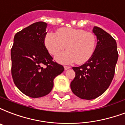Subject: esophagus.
I'll return each instance as SVG.
<instances>
[{
    "label": "esophagus",
    "instance_id": "esophagus-1",
    "mask_svg": "<svg viewBox=\"0 0 125 125\" xmlns=\"http://www.w3.org/2000/svg\"><path fill=\"white\" fill-rule=\"evenodd\" d=\"M64 70H68V69H69V68H70V66H64Z\"/></svg>",
    "mask_w": 125,
    "mask_h": 125
}]
</instances>
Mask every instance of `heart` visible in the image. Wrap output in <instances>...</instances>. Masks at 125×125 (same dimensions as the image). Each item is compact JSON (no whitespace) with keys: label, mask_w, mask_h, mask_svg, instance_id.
Wrapping results in <instances>:
<instances>
[{"label":"heart","mask_w":125,"mask_h":125,"mask_svg":"<svg viewBox=\"0 0 125 125\" xmlns=\"http://www.w3.org/2000/svg\"><path fill=\"white\" fill-rule=\"evenodd\" d=\"M44 43L51 55H56L66 47L67 51L60 53L55 60L62 64H69L74 61L77 64L85 63L94 53L96 38L94 33L81 29L59 28L56 33L46 34Z\"/></svg>","instance_id":"b5f03b06"}]
</instances>
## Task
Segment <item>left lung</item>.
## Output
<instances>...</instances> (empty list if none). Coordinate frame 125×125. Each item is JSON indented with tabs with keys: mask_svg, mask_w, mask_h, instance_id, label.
Instances as JSON below:
<instances>
[{
	"mask_svg": "<svg viewBox=\"0 0 125 125\" xmlns=\"http://www.w3.org/2000/svg\"><path fill=\"white\" fill-rule=\"evenodd\" d=\"M93 33L97 39L94 53L78 67H73L76 76L70 88L76 96L90 100L103 94L111 83L117 60V43L103 29L95 26Z\"/></svg>",
	"mask_w": 125,
	"mask_h": 125,
	"instance_id": "1",
	"label": "left lung"
}]
</instances>
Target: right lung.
<instances>
[{
  "label": "right lung",
  "mask_w": 125,
  "mask_h": 125,
  "mask_svg": "<svg viewBox=\"0 0 125 125\" xmlns=\"http://www.w3.org/2000/svg\"><path fill=\"white\" fill-rule=\"evenodd\" d=\"M47 23L38 21L18 32L11 49L12 76L15 85L29 97L45 96L64 67L52 61L44 43Z\"/></svg>",
  "instance_id": "obj_1"
}]
</instances>
